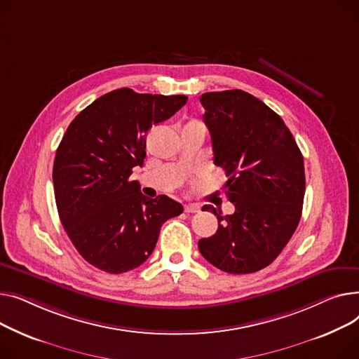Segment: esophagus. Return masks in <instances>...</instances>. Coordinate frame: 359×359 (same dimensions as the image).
Masks as SVG:
<instances>
[{
	"mask_svg": "<svg viewBox=\"0 0 359 359\" xmlns=\"http://www.w3.org/2000/svg\"><path fill=\"white\" fill-rule=\"evenodd\" d=\"M184 212L185 213H198L200 212V205L198 204H185L184 205Z\"/></svg>",
	"mask_w": 359,
	"mask_h": 359,
	"instance_id": "1",
	"label": "esophagus"
}]
</instances>
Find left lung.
Here are the masks:
<instances>
[{
	"mask_svg": "<svg viewBox=\"0 0 359 359\" xmlns=\"http://www.w3.org/2000/svg\"><path fill=\"white\" fill-rule=\"evenodd\" d=\"M215 163L235 213L217 216V231L198 241L201 255L229 273H250L276 259L296 231L306 191L304 161L283 118L242 90L200 97Z\"/></svg>",
	"mask_w": 359,
	"mask_h": 359,
	"instance_id": "1",
	"label": "left lung"
}]
</instances>
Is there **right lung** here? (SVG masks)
Returning a JSON list of instances; mask_svg holds the SVG:
<instances>
[{
    "mask_svg": "<svg viewBox=\"0 0 359 359\" xmlns=\"http://www.w3.org/2000/svg\"><path fill=\"white\" fill-rule=\"evenodd\" d=\"M185 95L120 88L97 98L68 126L53 162L59 219L79 255L121 273L142 265L162 224L182 213L166 196L149 198L130 175L146 156V133L172 117Z\"/></svg>",
    "mask_w": 359,
    "mask_h": 359,
    "instance_id": "1",
    "label": "right lung"
}]
</instances>
